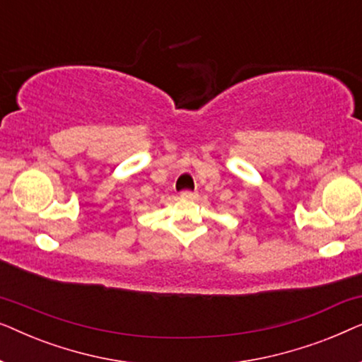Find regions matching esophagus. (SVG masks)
<instances>
[{
	"instance_id": "obj_1",
	"label": "esophagus",
	"mask_w": 362,
	"mask_h": 362,
	"mask_svg": "<svg viewBox=\"0 0 362 362\" xmlns=\"http://www.w3.org/2000/svg\"><path fill=\"white\" fill-rule=\"evenodd\" d=\"M180 196L182 197V199H194V197L197 196L196 191H189V189H185L180 192Z\"/></svg>"
}]
</instances>
